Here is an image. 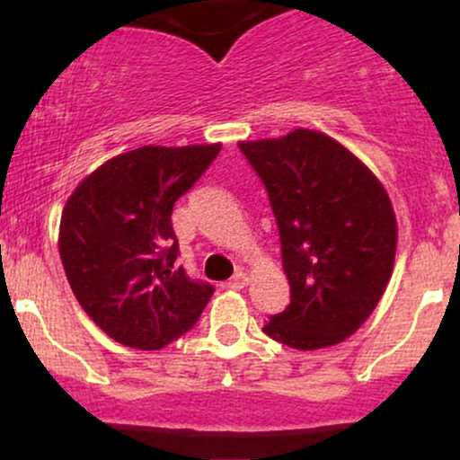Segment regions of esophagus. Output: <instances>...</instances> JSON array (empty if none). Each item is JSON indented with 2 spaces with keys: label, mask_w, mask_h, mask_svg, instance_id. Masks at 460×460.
Wrapping results in <instances>:
<instances>
[{
  "label": "esophagus",
  "mask_w": 460,
  "mask_h": 460,
  "mask_svg": "<svg viewBox=\"0 0 460 460\" xmlns=\"http://www.w3.org/2000/svg\"><path fill=\"white\" fill-rule=\"evenodd\" d=\"M226 285H229L231 289H244L246 285H248V274L242 272V270L235 272L234 277L229 279V283H226Z\"/></svg>",
  "instance_id": "obj_1"
}]
</instances>
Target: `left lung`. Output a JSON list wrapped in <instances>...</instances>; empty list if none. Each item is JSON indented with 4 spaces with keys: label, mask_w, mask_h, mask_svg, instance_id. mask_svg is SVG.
Here are the masks:
<instances>
[{
    "label": "left lung",
    "mask_w": 460,
    "mask_h": 460,
    "mask_svg": "<svg viewBox=\"0 0 460 460\" xmlns=\"http://www.w3.org/2000/svg\"><path fill=\"white\" fill-rule=\"evenodd\" d=\"M237 146L270 197L292 298L263 332L296 350L340 344L376 309L392 279L398 223L387 190L322 131L298 128Z\"/></svg>",
    "instance_id": "8db88e82"
}]
</instances>
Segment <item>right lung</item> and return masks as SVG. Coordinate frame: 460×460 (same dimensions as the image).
<instances>
[{"mask_svg":"<svg viewBox=\"0 0 460 460\" xmlns=\"http://www.w3.org/2000/svg\"><path fill=\"white\" fill-rule=\"evenodd\" d=\"M216 145L140 146L93 171L68 197L58 251L68 285L119 344L160 350L197 324L212 298L177 266L172 208L218 155Z\"/></svg>","mask_w":460,"mask_h":460,"instance_id":"obj_1","label":"right lung"}]
</instances>
